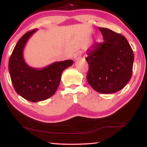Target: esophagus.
<instances>
[{
    "instance_id": "obj_1",
    "label": "esophagus",
    "mask_w": 147,
    "mask_h": 147,
    "mask_svg": "<svg viewBox=\"0 0 147 147\" xmlns=\"http://www.w3.org/2000/svg\"><path fill=\"white\" fill-rule=\"evenodd\" d=\"M74 58L75 60H78V59H81L82 57H81V55H80V53H76L75 55H74Z\"/></svg>"
}]
</instances>
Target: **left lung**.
<instances>
[{"label":"left lung","mask_w":147,"mask_h":147,"mask_svg":"<svg viewBox=\"0 0 147 147\" xmlns=\"http://www.w3.org/2000/svg\"><path fill=\"white\" fill-rule=\"evenodd\" d=\"M104 42L92 45L86 51L89 65L87 81L101 94L120 91L132 77L134 53L123 35L99 27Z\"/></svg>","instance_id":"8db88e82"}]
</instances>
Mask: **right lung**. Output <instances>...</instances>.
<instances>
[{
	"mask_svg": "<svg viewBox=\"0 0 147 147\" xmlns=\"http://www.w3.org/2000/svg\"><path fill=\"white\" fill-rule=\"evenodd\" d=\"M37 29L27 32L16 44L9 62V71L17 93L33 102L43 101L55 93L64 69L73 65L71 59L56 61L43 68L30 67L23 57L25 46Z\"/></svg>",
	"mask_w": 147,
	"mask_h": 147,
	"instance_id": "1",
	"label": "right lung"
}]
</instances>
